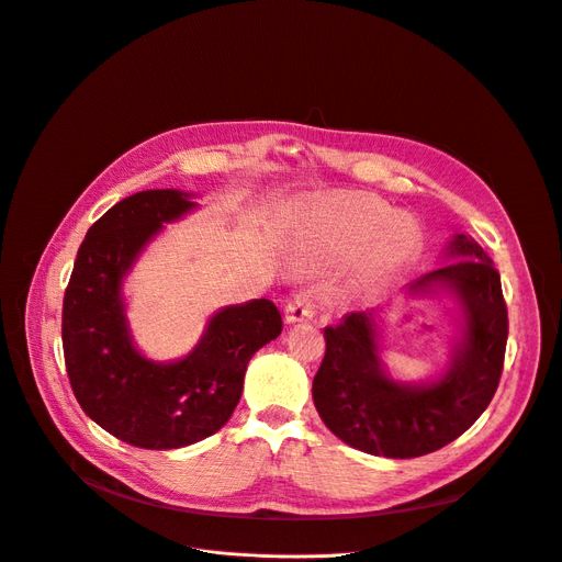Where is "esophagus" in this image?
<instances>
[{
  "label": "esophagus",
  "instance_id": "34e87169",
  "mask_svg": "<svg viewBox=\"0 0 562 562\" xmlns=\"http://www.w3.org/2000/svg\"><path fill=\"white\" fill-rule=\"evenodd\" d=\"M313 317H315L313 296L308 292L294 294L292 300L288 302V306H285V319L290 324H294V322H304V319H313Z\"/></svg>",
  "mask_w": 562,
  "mask_h": 562
}]
</instances>
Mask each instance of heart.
I'll return each instance as SVG.
<instances>
[{"label":"heart","instance_id":"1","mask_svg":"<svg viewBox=\"0 0 562 562\" xmlns=\"http://www.w3.org/2000/svg\"><path fill=\"white\" fill-rule=\"evenodd\" d=\"M304 238L324 256L347 260L362 256L368 274L374 279L397 272L417 247L415 226L408 217L392 215L383 202L362 194L336 196L315 206Z\"/></svg>","mask_w":562,"mask_h":562}]
</instances>
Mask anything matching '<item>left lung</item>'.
<instances>
[{
  "instance_id": "obj_1",
  "label": "left lung",
  "mask_w": 562,
  "mask_h": 562,
  "mask_svg": "<svg viewBox=\"0 0 562 562\" xmlns=\"http://www.w3.org/2000/svg\"><path fill=\"white\" fill-rule=\"evenodd\" d=\"M445 260L408 285L413 296L449 292L460 311V342L436 381L402 383L385 372L374 308L324 328L313 402L328 431L353 449L385 458L438 451L463 436L497 392L508 340L499 272L465 234L449 240Z\"/></svg>"
}]
</instances>
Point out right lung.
I'll return each mask as SVG.
<instances>
[{
	"label": "right lung",
	"instance_id": "right-lung-1",
	"mask_svg": "<svg viewBox=\"0 0 562 562\" xmlns=\"http://www.w3.org/2000/svg\"><path fill=\"white\" fill-rule=\"evenodd\" d=\"M181 190H143L99 217L79 247L63 300L65 370L83 413L140 449L200 442L234 415L251 356L279 338L270 300L226 306L196 347L172 362L143 356L128 331L122 281L165 222L196 204Z\"/></svg>",
	"mask_w": 562,
	"mask_h": 562
}]
</instances>
